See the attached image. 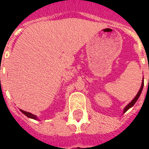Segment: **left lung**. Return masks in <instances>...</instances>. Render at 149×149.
<instances>
[{
  "label": "left lung",
  "instance_id": "left-lung-1",
  "mask_svg": "<svg viewBox=\"0 0 149 149\" xmlns=\"http://www.w3.org/2000/svg\"><path fill=\"white\" fill-rule=\"evenodd\" d=\"M143 87H144V81H143V82H142V84H141V88H140V90H139V92H138L137 94H136V97H134V99L132 100L131 102L128 104V105H127V106H126L125 108V109H124V113H125V112H126V111H128V110L130 108H132V107L133 106V105H134V104H135V103H136V102L137 101L138 98L140 97V96H141V92H142V90H143Z\"/></svg>",
  "mask_w": 149,
  "mask_h": 149
}]
</instances>
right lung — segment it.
I'll use <instances>...</instances> for the list:
<instances>
[{
  "instance_id": "right-lung-1",
  "label": "right lung",
  "mask_w": 149,
  "mask_h": 149,
  "mask_svg": "<svg viewBox=\"0 0 149 149\" xmlns=\"http://www.w3.org/2000/svg\"><path fill=\"white\" fill-rule=\"evenodd\" d=\"M21 112H22L23 114H24V115L26 116H28V117H29V118L34 119V120H37V116L33 115V114H32V113H30V112H25V111H24V110H22V109H21Z\"/></svg>"
}]
</instances>
